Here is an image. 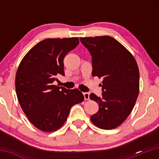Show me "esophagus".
<instances>
[{"label": "esophagus", "mask_w": 159, "mask_h": 159, "mask_svg": "<svg viewBox=\"0 0 159 159\" xmlns=\"http://www.w3.org/2000/svg\"><path fill=\"white\" fill-rule=\"evenodd\" d=\"M83 94H84V98L85 100H89V92H84L83 93Z\"/></svg>", "instance_id": "34e87169"}]
</instances>
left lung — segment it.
<instances>
[{"label": "left lung", "instance_id": "8db88e82", "mask_svg": "<svg viewBox=\"0 0 159 159\" xmlns=\"http://www.w3.org/2000/svg\"><path fill=\"white\" fill-rule=\"evenodd\" d=\"M89 51L92 76L102 78V96L90 94L98 104L91 121L97 127L110 130L121 125L135 105L139 93V70L132 54L109 36L80 38Z\"/></svg>", "mask_w": 159, "mask_h": 159}]
</instances>
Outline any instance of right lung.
I'll return each instance as SVG.
<instances>
[{
    "label": "right lung",
    "instance_id": "1",
    "mask_svg": "<svg viewBox=\"0 0 159 159\" xmlns=\"http://www.w3.org/2000/svg\"><path fill=\"white\" fill-rule=\"evenodd\" d=\"M78 44V38H48L34 46L20 63L15 77L17 99L30 123L41 131L60 129L71 107L84 101L79 90L54 84L57 76H65L64 57Z\"/></svg>",
    "mask_w": 159,
    "mask_h": 159
}]
</instances>
